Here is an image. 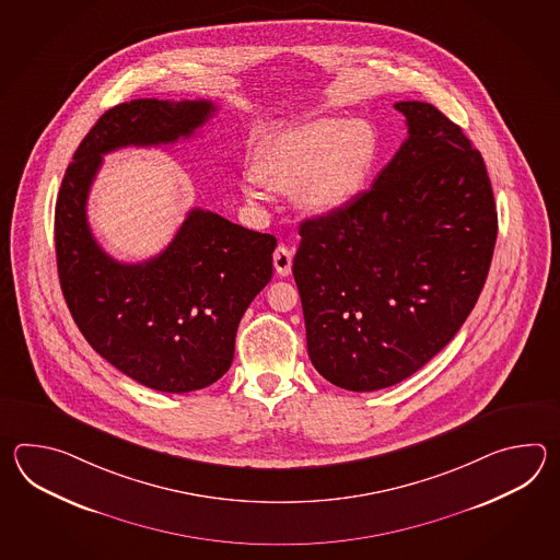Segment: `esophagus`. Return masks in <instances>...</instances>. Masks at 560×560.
<instances>
[{"label":"esophagus","instance_id":"esophagus-1","mask_svg":"<svg viewBox=\"0 0 560 560\" xmlns=\"http://www.w3.org/2000/svg\"><path fill=\"white\" fill-rule=\"evenodd\" d=\"M272 260H275V268L278 275L290 276V272H292V250L290 248L278 246Z\"/></svg>","mask_w":560,"mask_h":560}]
</instances>
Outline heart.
<instances>
[{"label": "heart", "mask_w": 560, "mask_h": 560, "mask_svg": "<svg viewBox=\"0 0 560 560\" xmlns=\"http://www.w3.org/2000/svg\"><path fill=\"white\" fill-rule=\"evenodd\" d=\"M378 154L376 133L362 119H306L264 143L256 170H246L242 191L264 202L266 188L296 194L312 215H328L354 202L369 184Z\"/></svg>", "instance_id": "obj_1"}]
</instances>
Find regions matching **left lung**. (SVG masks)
I'll return each mask as SVG.
<instances>
[{
  "mask_svg": "<svg viewBox=\"0 0 560 560\" xmlns=\"http://www.w3.org/2000/svg\"><path fill=\"white\" fill-rule=\"evenodd\" d=\"M372 188L302 222L294 256L314 369L372 393L412 376L460 330L487 282L499 218L485 160L427 102Z\"/></svg>",
  "mask_w": 560,
  "mask_h": 560,
  "instance_id": "left-lung-1",
  "label": "left lung"
}]
</instances>
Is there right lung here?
<instances>
[{
	"instance_id": "add662e5",
	"label": "right lung",
	"mask_w": 560,
	"mask_h": 560,
	"mask_svg": "<svg viewBox=\"0 0 560 560\" xmlns=\"http://www.w3.org/2000/svg\"><path fill=\"white\" fill-rule=\"evenodd\" d=\"M208 100H131L88 131L61 179L56 256L80 332L119 372L160 393L200 390L226 374L238 324L272 280L276 238L194 208L164 252L140 264L107 256L88 224L102 155L190 138L212 118Z\"/></svg>"
}]
</instances>
